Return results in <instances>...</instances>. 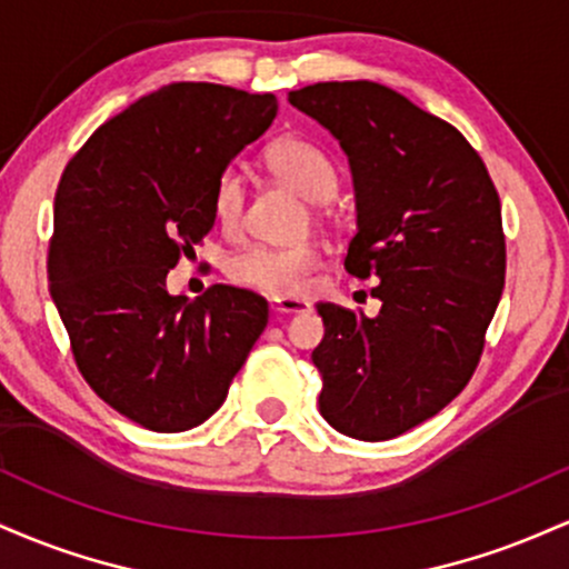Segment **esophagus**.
<instances>
[{"instance_id": "34e87169", "label": "esophagus", "mask_w": 569, "mask_h": 569, "mask_svg": "<svg viewBox=\"0 0 569 569\" xmlns=\"http://www.w3.org/2000/svg\"><path fill=\"white\" fill-rule=\"evenodd\" d=\"M270 305L272 310L283 312V316H302V312L310 310V302L299 297H272Z\"/></svg>"}]
</instances>
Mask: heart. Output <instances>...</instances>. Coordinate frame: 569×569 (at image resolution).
I'll use <instances>...</instances> for the list:
<instances>
[{"instance_id": "1", "label": "heart", "mask_w": 569, "mask_h": 569, "mask_svg": "<svg viewBox=\"0 0 569 569\" xmlns=\"http://www.w3.org/2000/svg\"><path fill=\"white\" fill-rule=\"evenodd\" d=\"M267 168L291 187L307 202H326L335 198L339 176L329 154L312 143L299 139H280L267 149ZM246 189L243 179L234 171H224L211 192L213 221L224 232H234L243 217ZM318 267V251L312 246H246L227 259V276L234 283L251 286L272 297H297Z\"/></svg>"}]
</instances>
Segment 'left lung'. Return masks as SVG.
Returning <instances> with one entry per match:
<instances>
[{"instance_id": "left-lung-1", "label": "left lung", "mask_w": 569, "mask_h": 569, "mask_svg": "<svg viewBox=\"0 0 569 569\" xmlns=\"http://www.w3.org/2000/svg\"><path fill=\"white\" fill-rule=\"evenodd\" d=\"M348 154L356 227L345 270L377 280L375 318L318 302V409L339 433L388 441L471 380L506 283L500 198L460 130L380 82L289 93Z\"/></svg>"}]
</instances>
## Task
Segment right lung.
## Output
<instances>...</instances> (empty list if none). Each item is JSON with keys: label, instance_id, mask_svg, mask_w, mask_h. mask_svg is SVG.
<instances>
[{"label": "right lung", "instance_id": "obj_1", "mask_svg": "<svg viewBox=\"0 0 569 569\" xmlns=\"http://www.w3.org/2000/svg\"><path fill=\"white\" fill-rule=\"evenodd\" d=\"M276 112L272 93L166 84L98 128L61 176L50 297L84 380L143 428L206 422L264 331L259 293L217 283L189 302L166 278L211 232L213 184Z\"/></svg>", "mask_w": 569, "mask_h": 569}]
</instances>
